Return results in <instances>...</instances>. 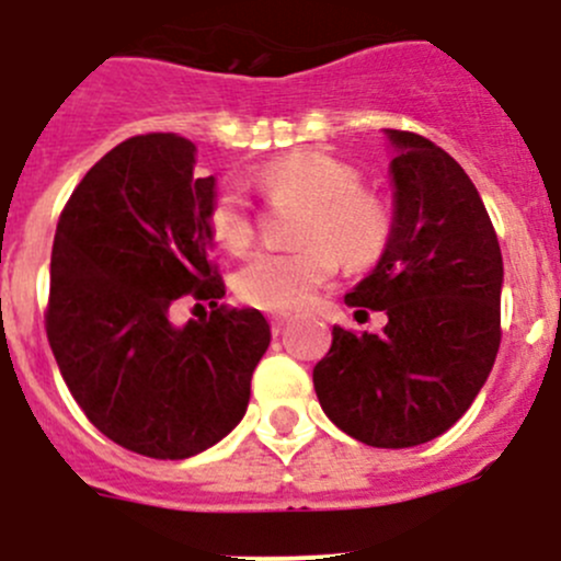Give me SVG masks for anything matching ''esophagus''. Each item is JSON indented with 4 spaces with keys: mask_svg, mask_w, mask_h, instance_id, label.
Wrapping results in <instances>:
<instances>
[{
    "mask_svg": "<svg viewBox=\"0 0 561 561\" xmlns=\"http://www.w3.org/2000/svg\"><path fill=\"white\" fill-rule=\"evenodd\" d=\"M270 322H272V333H275V336H280V331H284L286 322H289V314H272Z\"/></svg>",
    "mask_w": 561,
    "mask_h": 561,
    "instance_id": "esophagus-1",
    "label": "esophagus"
}]
</instances>
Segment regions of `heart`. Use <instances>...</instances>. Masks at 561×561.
<instances>
[{"mask_svg": "<svg viewBox=\"0 0 561 561\" xmlns=\"http://www.w3.org/2000/svg\"><path fill=\"white\" fill-rule=\"evenodd\" d=\"M255 186L270 199L306 203L297 225V250H261L236 272V291L250 306L289 311L306 306L331 284L339 255L351 266L378 261L392 239V208L381 194L362 186L353 163L320 150L275 158L255 172ZM210 236L239 253L253 241V214L236 183H222L208 208Z\"/></svg>", "mask_w": 561, "mask_h": 561, "instance_id": "1", "label": "heart"}]
</instances>
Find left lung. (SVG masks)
Segmentation results:
<instances>
[{
    "instance_id": "left-lung-1",
    "label": "left lung",
    "mask_w": 561,
    "mask_h": 561,
    "mask_svg": "<svg viewBox=\"0 0 561 561\" xmlns=\"http://www.w3.org/2000/svg\"><path fill=\"white\" fill-rule=\"evenodd\" d=\"M392 239L344 295L383 311L381 333L333 325L314 389L331 423L373 448L436 439L470 409L501 347L503 259L479 188L417 133L387 130Z\"/></svg>"
}]
</instances>
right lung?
Instances as JSON below:
<instances>
[{"label":"right lung","mask_w":561,"mask_h":561,"mask_svg":"<svg viewBox=\"0 0 561 561\" xmlns=\"http://www.w3.org/2000/svg\"><path fill=\"white\" fill-rule=\"evenodd\" d=\"M194 163L183 136L127 138L71 192L53 244L46 336L60 375L107 439L150 459H188L225 439L272 339L261 311L217 306V180ZM183 296L208 299L209 320L174 327Z\"/></svg>","instance_id":"add662e5"}]
</instances>
